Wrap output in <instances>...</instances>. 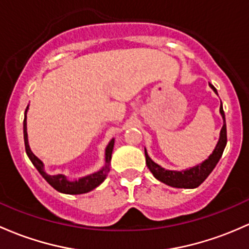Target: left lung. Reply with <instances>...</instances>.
I'll list each match as a JSON object with an SVG mask.
<instances>
[{"instance_id":"obj_1","label":"left lung","mask_w":249,"mask_h":249,"mask_svg":"<svg viewBox=\"0 0 249 249\" xmlns=\"http://www.w3.org/2000/svg\"><path fill=\"white\" fill-rule=\"evenodd\" d=\"M209 86L217 94L216 88L211 83H209ZM219 113H221L222 118H223V126H222L221 132H219L218 142H217L216 146H214L213 154L205 161L197 164V166L192 167V168L185 169V171H169V169H164L163 167H161L160 164L154 162L153 160L149 158L148 153H146V149L144 148L146 166H148L149 171L153 173V175L159 181L163 182V184L168 185V186L177 188H196L199 186L201 182L210 175V173L213 171L216 164L218 163L219 159H221L222 154L224 151V148L227 145V125L222 103L221 107H219Z\"/></svg>"}]
</instances>
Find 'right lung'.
<instances>
[{
  "instance_id": "add662e5",
  "label": "right lung",
  "mask_w": 249,
  "mask_h": 249,
  "mask_svg": "<svg viewBox=\"0 0 249 249\" xmlns=\"http://www.w3.org/2000/svg\"><path fill=\"white\" fill-rule=\"evenodd\" d=\"M27 111L28 106L25 111V119H23V140H25V148L27 156L30 158L31 162L33 163V166L38 169V172L40 173L41 177L51 185L54 190H57L58 192L65 193V195H82V193L90 192L91 190H94L95 187H98L99 185L103 184L104 180L106 179L107 174L109 172V166H111V159H112V151H113L114 146V138H112L109 141V143L107 144L106 149H105V164L101 169H99L98 172L91 173L89 175H86V177L80 178L77 180H69L65 175L63 174H57V175H50L45 172V167L41 160H39L35 154L31 150L30 144H28V135H27Z\"/></svg>"
}]
</instances>
